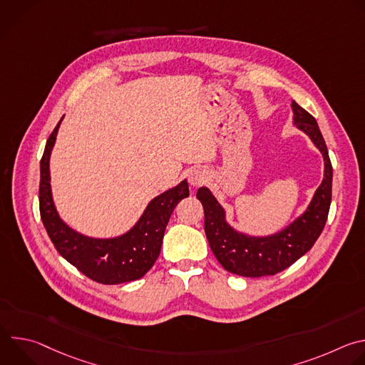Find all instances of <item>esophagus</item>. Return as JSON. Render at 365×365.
<instances>
[{
  "label": "esophagus",
  "mask_w": 365,
  "mask_h": 365,
  "mask_svg": "<svg viewBox=\"0 0 365 365\" xmlns=\"http://www.w3.org/2000/svg\"><path fill=\"white\" fill-rule=\"evenodd\" d=\"M206 180H207V175H206V172L202 170V169H193V170L190 172V175H189V183H190L192 186H195V187L202 186Z\"/></svg>",
  "instance_id": "1"
}]
</instances>
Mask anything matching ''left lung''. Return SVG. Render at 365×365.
Instances as JSON below:
<instances>
[{
  "label": "left lung",
  "mask_w": 365,
  "mask_h": 365,
  "mask_svg": "<svg viewBox=\"0 0 365 365\" xmlns=\"http://www.w3.org/2000/svg\"><path fill=\"white\" fill-rule=\"evenodd\" d=\"M294 124L304 131L325 159V178L307 211L284 231L266 238H251L235 232L224 220V210L206 187L196 197L205 214V234L221 266L242 277L274 276L306 254L325 228L332 197V165L317 120L293 101Z\"/></svg>",
  "instance_id": "obj_1"
}]
</instances>
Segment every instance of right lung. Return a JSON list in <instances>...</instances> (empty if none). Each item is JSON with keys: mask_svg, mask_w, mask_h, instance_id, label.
I'll list each match as a JSON object with an SVG mask.
<instances>
[{"mask_svg": "<svg viewBox=\"0 0 365 365\" xmlns=\"http://www.w3.org/2000/svg\"><path fill=\"white\" fill-rule=\"evenodd\" d=\"M47 138L40 162L38 206L43 225L58 252L81 273L102 284H120L141 279L158 259L169 218L176 205L189 196L187 182L150 202L137 225L114 240H93L72 231L55 210L50 193L48 159L58 128Z\"/></svg>", "mask_w": 365, "mask_h": 365, "instance_id": "right-lung-1", "label": "right lung"}]
</instances>
